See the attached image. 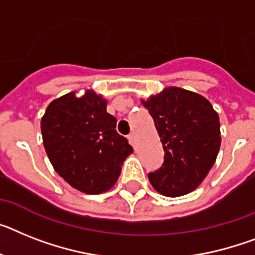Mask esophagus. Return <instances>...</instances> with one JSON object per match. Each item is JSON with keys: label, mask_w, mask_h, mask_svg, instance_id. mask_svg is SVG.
Listing matches in <instances>:
<instances>
[{"label": "esophagus", "mask_w": 255, "mask_h": 255, "mask_svg": "<svg viewBox=\"0 0 255 255\" xmlns=\"http://www.w3.org/2000/svg\"><path fill=\"white\" fill-rule=\"evenodd\" d=\"M128 141H129V144L131 145L136 144V133H134V132H131V133L128 134Z\"/></svg>", "instance_id": "obj_1"}]
</instances>
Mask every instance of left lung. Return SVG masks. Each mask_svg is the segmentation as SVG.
<instances>
[{"instance_id": "1", "label": "left lung", "mask_w": 255, "mask_h": 255, "mask_svg": "<svg viewBox=\"0 0 255 255\" xmlns=\"http://www.w3.org/2000/svg\"><path fill=\"white\" fill-rule=\"evenodd\" d=\"M141 104L150 113L164 150L162 167L147 175L151 187L166 197L190 193L217 160L219 115L204 96L179 87L141 98Z\"/></svg>"}]
</instances>
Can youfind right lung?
Listing matches in <instances>:
<instances>
[{"instance_id": "obj_1", "label": "right lung", "mask_w": 255, "mask_h": 255, "mask_svg": "<svg viewBox=\"0 0 255 255\" xmlns=\"http://www.w3.org/2000/svg\"><path fill=\"white\" fill-rule=\"evenodd\" d=\"M108 100L93 89L70 92L49 104L41 118L45 151L57 174L72 188L101 194L114 187L133 149L118 133Z\"/></svg>"}]
</instances>
